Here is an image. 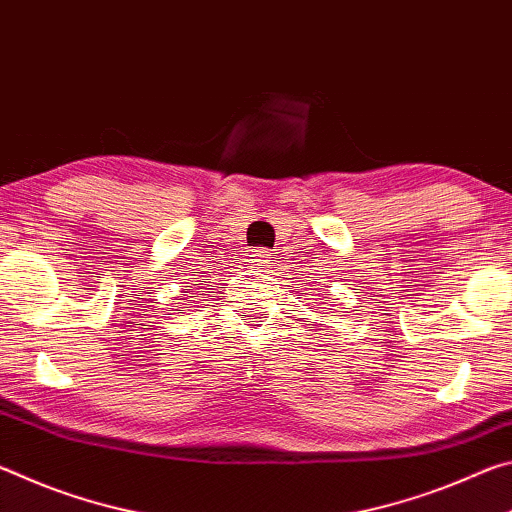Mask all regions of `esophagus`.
<instances>
[{"instance_id": "esophagus-1", "label": "esophagus", "mask_w": 512, "mask_h": 512, "mask_svg": "<svg viewBox=\"0 0 512 512\" xmlns=\"http://www.w3.org/2000/svg\"><path fill=\"white\" fill-rule=\"evenodd\" d=\"M248 262L253 268H268V264H271L273 259H271V253H268L266 248H255V250H250V253H248Z\"/></svg>"}]
</instances>
